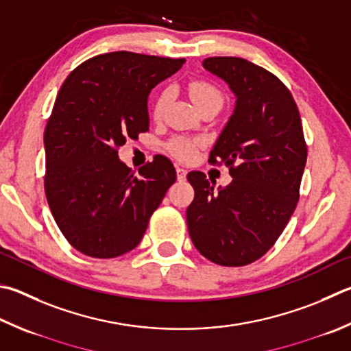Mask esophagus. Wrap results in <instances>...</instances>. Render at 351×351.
I'll use <instances>...</instances> for the list:
<instances>
[{"mask_svg":"<svg viewBox=\"0 0 351 351\" xmlns=\"http://www.w3.org/2000/svg\"><path fill=\"white\" fill-rule=\"evenodd\" d=\"M176 175H178V181H184V180H186V176H187V169L180 167V165H178Z\"/></svg>","mask_w":351,"mask_h":351,"instance_id":"esophagus-1","label":"esophagus"}]
</instances>
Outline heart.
I'll return each mask as SVG.
<instances>
[{
    "label": "heart",
    "instance_id": "heart-1",
    "mask_svg": "<svg viewBox=\"0 0 351 351\" xmlns=\"http://www.w3.org/2000/svg\"><path fill=\"white\" fill-rule=\"evenodd\" d=\"M187 92L195 103V106L199 110L210 104L222 106V101H224V97H222L219 88L206 80L190 81L187 84ZM170 99H171V90L169 87L162 88V90L156 95L154 106H152V114H154V118L156 121H161L164 118ZM197 145H199V141H193V139L178 136L171 139L167 147L173 156L180 159H190L195 156Z\"/></svg>",
    "mask_w": 351,
    "mask_h": 351
}]
</instances>
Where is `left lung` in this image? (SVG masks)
<instances>
[{
	"instance_id": "left-lung-1",
	"label": "left lung",
	"mask_w": 351,
	"mask_h": 351,
	"mask_svg": "<svg viewBox=\"0 0 351 351\" xmlns=\"http://www.w3.org/2000/svg\"><path fill=\"white\" fill-rule=\"evenodd\" d=\"M202 66L237 97L208 156L210 164L226 162L233 181L215 190L202 171H190L187 227L204 258L242 267L275 245L295 212L307 144L298 106L278 76L237 56L206 58Z\"/></svg>"
}]
</instances>
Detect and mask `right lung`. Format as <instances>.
<instances>
[{"label": "right lung", "mask_w": 351, "mask_h": 351, "mask_svg": "<svg viewBox=\"0 0 351 351\" xmlns=\"http://www.w3.org/2000/svg\"><path fill=\"white\" fill-rule=\"evenodd\" d=\"M184 62L123 50L93 56L62 82L44 130V190L56 226L82 254L133 250L176 181L169 158L155 155L135 175L118 150L149 130L150 90Z\"/></svg>", "instance_id": "add662e5"}]
</instances>
